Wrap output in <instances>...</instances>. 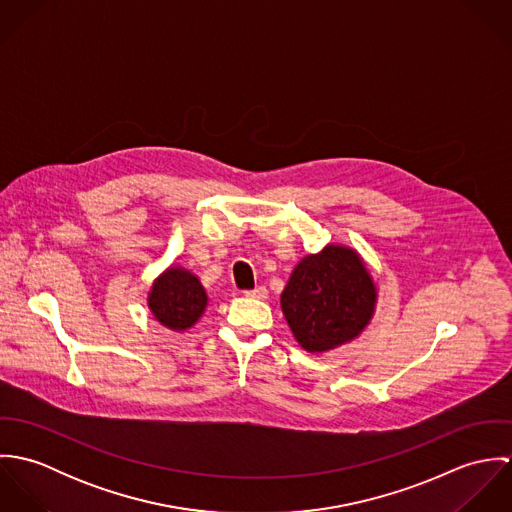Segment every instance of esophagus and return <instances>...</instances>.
<instances>
[{"instance_id": "obj_1", "label": "esophagus", "mask_w": 512, "mask_h": 512, "mask_svg": "<svg viewBox=\"0 0 512 512\" xmlns=\"http://www.w3.org/2000/svg\"><path fill=\"white\" fill-rule=\"evenodd\" d=\"M246 297H252V299H266V297H268V290L260 286V288H256V290L246 292Z\"/></svg>"}]
</instances>
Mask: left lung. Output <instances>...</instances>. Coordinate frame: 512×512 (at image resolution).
Segmentation results:
<instances>
[{
    "instance_id": "1",
    "label": "left lung",
    "mask_w": 512,
    "mask_h": 512,
    "mask_svg": "<svg viewBox=\"0 0 512 512\" xmlns=\"http://www.w3.org/2000/svg\"><path fill=\"white\" fill-rule=\"evenodd\" d=\"M280 305L299 347L325 353L365 331L376 307V286L357 250L327 244L299 260Z\"/></svg>"
}]
</instances>
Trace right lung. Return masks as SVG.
Masks as SVG:
<instances>
[{
	"label": "right lung",
	"instance_id": "1",
	"mask_svg": "<svg viewBox=\"0 0 512 512\" xmlns=\"http://www.w3.org/2000/svg\"><path fill=\"white\" fill-rule=\"evenodd\" d=\"M209 303L207 292L199 278L181 266H169L159 278H155L147 305L155 321L171 331L191 329Z\"/></svg>",
	"mask_w": 512,
	"mask_h": 512
}]
</instances>
